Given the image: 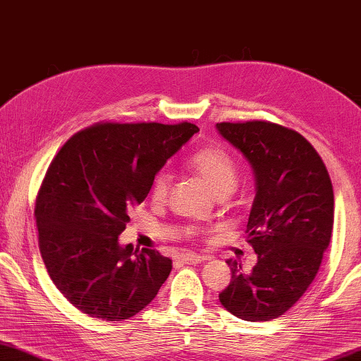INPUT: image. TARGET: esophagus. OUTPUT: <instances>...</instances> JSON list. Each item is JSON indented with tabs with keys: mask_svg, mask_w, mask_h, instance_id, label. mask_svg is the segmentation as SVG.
<instances>
[{
	"mask_svg": "<svg viewBox=\"0 0 361 361\" xmlns=\"http://www.w3.org/2000/svg\"><path fill=\"white\" fill-rule=\"evenodd\" d=\"M180 259L185 264H199V262L204 261V256L196 255V252H183V255H180Z\"/></svg>",
	"mask_w": 361,
	"mask_h": 361,
	"instance_id": "esophagus-1",
	"label": "esophagus"
}]
</instances>
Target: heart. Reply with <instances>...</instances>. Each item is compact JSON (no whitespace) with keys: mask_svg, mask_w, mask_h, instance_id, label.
<instances>
[{"mask_svg":"<svg viewBox=\"0 0 361 361\" xmlns=\"http://www.w3.org/2000/svg\"><path fill=\"white\" fill-rule=\"evenodd\" d=\"M190 169L211 188L214 195L227 196L235 190L238 181V170L232 155L227 150L217 146H209L192 155L190 159ZM170 188V175L160 171L150 186V197L155 202H162Z\"/></svg>","mask_w":361,"mask_h":361,"instance_id":"b5f03b06","label":"heart"}]
</instances>
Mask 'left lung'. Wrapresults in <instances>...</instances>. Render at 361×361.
Listing matches in <instances>:
<instances>
[{"label": "left lung", "mask_w": 361, "mask_h": 361, "mask_svg": "<svg viewBox=\"0 0 361 361\" xmlns=\"http://www.w3.org/2000/svg\"><path fill=\"white\" fill-rule=\"evenodd\" d=\"M248 160L256 183L246 233L257 255L251 272L228 259L232 281L219 293L228 313L271 321L314 281L334 224V191L319 154L293 129L269 121L217 123Z\"/></svg>", "instance_id": "8db88e82"}]
</instances>
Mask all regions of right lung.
Masks as SVG:
<instances>
[{"mask_svg":"<svg viewBox=\"0 0 361 361\" xmlns=\"http://www.w3.org/2000/svg\"><path fill=\"white\" fill-rule=\"evenodd\" d=\"M191 123H102L64 144L35 204L42 259L69 303L104 321L137 314L169 279L171 259L118 236L155 175L190 141Z\"/></svg>","mask_w":361,"mask_h":361,"instance_id":"1","label":"right lung"}]
</instances>
